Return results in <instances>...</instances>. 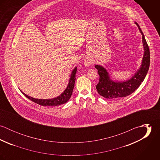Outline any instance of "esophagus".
Masks as SVG:
<instances>
[{
    "label": "esophagus",
    "mask_w": 160,
    "mask_h": 160,
    "mask_svg": "<svg viewBox=\"0 0 160 160\" xmlns=\"http://www.w3.org/2000/svg\"><path fill=\"white\" fill-rule=\"evenodd\" d=\"M84 65L86 66V67H89L91 65V62L89 60H88V59H86L84 62Z\"/></svg>",
    "instance_id": "obj_1"
}]
</instances>
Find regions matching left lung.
<instances>
[{"instance_id":"left-lung-1","label":"left lung","mask_w":160,"mask_h":160,"mask_svg":"<svg viewBox=\"0 0 160 160\" xmlns=\"http://www.w3.org/2000/svg\"><path fill=\"white\" fill-rule=\"evenodd\" d=\"M135 24L142 35L144 52L141 65L134 76L126 81H116L110 78L108 72L103 67L98 65H95L100 76L99 82L96 86V89L99 95L107 99L116 100L132 93L140 86L148 71L150 62L149 47L139 25L136 22Z\"/></svg>"}]
</instances>
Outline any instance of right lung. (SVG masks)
<instances>
[{
    "label": "right lung",
    "instance_id": "1",
    "mask_svg": "<svg viewBox=\"0 0 160 160\" xmlns=\"http://www.w3.org/2000/svg\"><path fill=\"white\" fill-rule=\"evenodd\" d=\"M77 71V67H76L72 71L71 74L70 75V78L69 79V82L68 86L65 90L59 96L50 98V99H39V98H35L32 97H30L20 90L24 94V96H26L28 99L31 100L34 103H36L37 104H39L42 106H50V107H55V106H59L60 105L66 103L71 97L72 91L74 86V82L76 80V74Z\"/></svg>",
    "mask_w": 160,
    "mask_h": 160
}]
</instances>
